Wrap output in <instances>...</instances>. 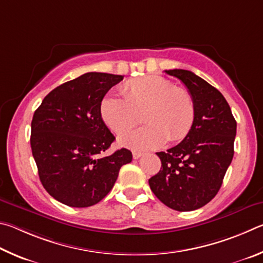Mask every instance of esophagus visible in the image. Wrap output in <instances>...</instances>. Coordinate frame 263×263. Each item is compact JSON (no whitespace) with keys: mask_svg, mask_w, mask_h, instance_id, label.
<instances>
[{"mask_svg":"<svg viewBox=\"0 0 263 263\" xmlns=\"http://www.w3.org/2000/svg\"><path fill=\"white\" fill-rule=\"evenodd\" d=\"M142 155H143V154L139 153V151H133V158H134V159H139Z\"/></svg>","mask_w":263,"mask_h":263,"instance_id":"1","label":"esophagus"}]
</instances>
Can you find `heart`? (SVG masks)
I'll list each match as a JSON object with an SVG mask.
<instances>
[{
  "instance_id": "1",
  "label": "heart",
  "mask_w": 263,
  "mask_h": 263,
  "mask_svg": "<svg viewBox=\"0 0 263 263\" xmlns=\"http://www.w3.org/2000/svg\"><path fill=\"white\" fill-rule=\"evenodd\" d=\"M122 96H106L100 101V117L110 130L123 135L144 113L146 126L119 139V144L134 150L156 149L165 142L185 139L195 121V103L191 92L162 76L129 80Z\"/></svg>"
}]
</instances>
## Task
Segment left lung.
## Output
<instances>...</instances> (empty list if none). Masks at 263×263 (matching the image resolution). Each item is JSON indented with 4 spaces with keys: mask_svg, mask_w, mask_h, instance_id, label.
Here are the masks:
<instances>
[{
    "mask_svg": "<svg viewBox=\"0 0 263 263\" xmlns=\"http://www.w3.org/2000/svg\"><path fill=\"white\" fill-rule=\"evenodd\" d=\"M180 80L195 103V121L178 145L160 151V171L149 179L154 194L168 208L192 211L217 194L233 158L237 122L220 92L194 72L165 70Z\"/></svg>",
    "mask_w": 263,
    "mask_h": 263,
    "instance_id": "8db88e82",
    "label": "left lung"
}]
</instances>
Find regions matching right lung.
Returning a JSON list of instances; mask_svg holds the SVG:
<instances>
[{
    "label": "right lung",
    "instance_id": "obj_1",
    "mask_svg": "<svg viewBox=\"0 0 263 263\" xmlns=\"http://www.w3.org/2000/svg\"><path fill=\"white\" fill-rule=\"evenodd\" d=\"M121 75L86 72L63 83L45 97L31 122V149L40 181L61 203L86 208L112 190L128 149L107 157L115 137L100 117V101Z\"/></svg>",
    "mask_w": 263,
    "mask_h": 263
}]
</instances>
